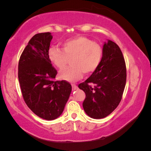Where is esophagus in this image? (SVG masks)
<instances>
[{"instance_id": "34e87169", "label": "esophagus", "mask_w": 151, "mask_h": 151, "mask_svg": "<svg viewBox=\"0 0 151 151\" xmlns=\"http://www.w3.org/2000/svg\"><path fill=\"white\" fill-rule=\"evenodd\" d=\"M72 88H73V90H76V89H77V86L75 84H72Z\"/></svg>"}]
</instances>
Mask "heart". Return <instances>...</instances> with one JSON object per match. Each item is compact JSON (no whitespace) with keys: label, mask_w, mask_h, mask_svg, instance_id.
<instances>
[{"label":"heart","mask_w":151,"mask_h":151,"mask_svg":"<svg viewBox=\"0 0 151 151\" xmlns=\"http://www.w3.org/2000/svg\"><path fill=\"white\" fill-rule=\"evenodd\" d=\"M62 50L50 47L48 57L57 68L62 69L70 59L71 66L60 71L63 80L75 82L83 76L93 73L99 67L103 57V48L96 42L83 36H76L62 43Z\"/></svg>","instance_id":"1"}]
</instances>
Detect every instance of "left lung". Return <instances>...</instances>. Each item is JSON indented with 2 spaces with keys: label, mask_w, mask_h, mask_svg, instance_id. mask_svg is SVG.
Returning a JSON list of instances; mask_svg holds the SVG:
<instances>
[{
  "label": "left lung",
  "mask_w": 151,
  "mask_h": 151,
  "mask_svg": "<svg viewBox=\"0 0 151 151\" xmlns=\"http://www.w3.org/2000/svg\"><path fill=\"white\" fill-rule=\"evenodd\" d=\"M126 80V65L121 50L115 42L108 40L104 43L99 67L78 85L86 94L83 106L86 114L96 119L109 115L121 101Z\"/></svg>",
  "instance_id": "1"
}]
</instances>
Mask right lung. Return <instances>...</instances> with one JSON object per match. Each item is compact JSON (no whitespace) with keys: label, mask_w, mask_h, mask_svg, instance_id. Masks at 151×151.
<instances>
[{"label":"right lung","mask_w":151,"mask_h":151,"mask_svg":"<svg viewBox=\"0 0 151 151\" xmlns=\"http://www.w3.org/2000/svg\"><path fill=\"white\" fill-rule=\"evenodd\" d=\"M52 36L35 35L29 40L19 62V81L28 107L38 116L51 121L63 113L72 91L65 81H55L57 71L48 57Z\"/></svg>","instance_id":"right-lung-1"}]
</instances>
